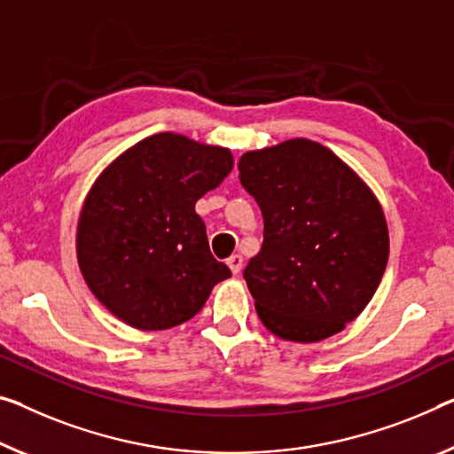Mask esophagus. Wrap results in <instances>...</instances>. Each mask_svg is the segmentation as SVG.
<instances>
[{"label": "esophagus", "instance_id": "esophagus-1", "mask_svg": "<svg viewBox=\"0 0 454 454\" xmlns=\"http://www.w3.org/2000/svg\"><path fill=\"white\" fill-rule=\"evenodd\" d=\"M227 266H229V270L233 271V274H239L241 266H243V257H241L239 254H233V255L227 260Z\"/></svg>", "mask_w": 454, "mask_h": 454}]
</instances>
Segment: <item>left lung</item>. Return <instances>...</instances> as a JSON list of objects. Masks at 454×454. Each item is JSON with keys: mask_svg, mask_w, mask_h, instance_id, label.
Instances as JSON below:
<instances>
[{"mask_svg": "<svg viewBox=\"0 0 454 454\" xmlns=\"http://www.w3.org/2000/svg\"><path fill=\"white\" fill-rule=\"evenodd\" d=\"M239 180L263 215V243L243 278L276 337L317 343L364 312L387 266L381 205L323 144L296 137L246 152Z\"/></svg>", "mask_w": 454, "mask_h": 454, "instance_id": "obj_1", "label": "left lung"}]
</instances>
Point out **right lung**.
I'll list each match as a JSON object with an SVG mask.
<instances>
[{"instance_id":"right-lung-1","label":"right lung","mask_w":454,"mask_h":454,"mask_svg":"<svg viewBox=\"0 0 454 454\" xmlns=\"http://www.w3.org/2000/svg\"><path fill=\"white\" fill-rule=\"evenodd\" d=\"M231 168V150L164 131L125 150L90 186L76 260L95 298L125 325H183L231 276L213 257L194 211Z\"/></svg>"}]
</instances>
